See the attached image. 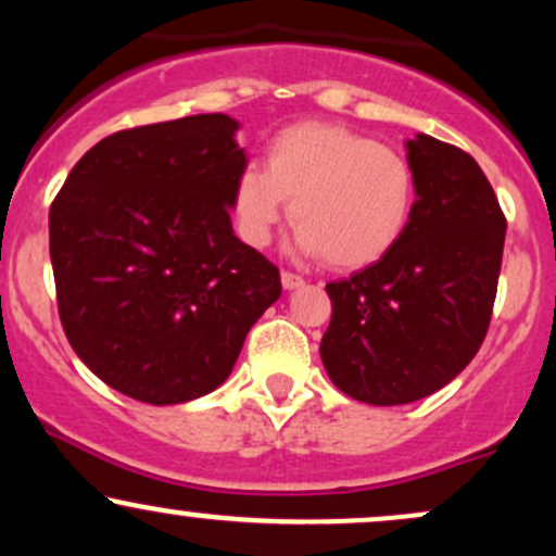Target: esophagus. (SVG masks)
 <instances>
[{
	"mask_svg": "<svg viewBox=\"0 0 556 556\" xmlns=\"http://www.w3.org/2000/svg\"><path fill=\"white\" fill-rule=\"evenodd\" d=\"M282 287L285 290H298V287H303V277L292 271H282Z\"/></svg>",
	"mask_w": 556,
	"mask_h": 556,
	"instance_id": "34e87169",
	"label": "esophagus"
}]
</instances>
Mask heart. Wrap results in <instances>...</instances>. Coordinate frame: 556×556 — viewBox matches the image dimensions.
Instances as JSON below:
<instances>
[{
  "mask_svg": "<svg viewBox=\"0 0 556 556\" xmlns=\"http://www.w3.org/2000/svg\"><path fill=\"white\" fill-rule=\"evenodd\" d=\"M292 201L298 253L363 269L397 248L416 208V175L400 151L334 123L274 132L264 169L248 164L232 185V219L248 245L266 248Z\"/></svg>",
  "mask_w": 556,
  "mask_h": 556,
  "instance_id": "obj_1",
  "label": "heart"
}]
</instances>
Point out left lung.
<instances>
[{
  "mask_svg": "<svg viewBox=\"0 0 556 556\" xmlns=\"http://www.w3.org/2000/svg\"><path fill=\"white\" fill-rule=\"evenodd\" d=\"M410 227L389 256L329 282L321 337L329 379L368 405H407L450 384L486 337L504 251V214L476 159L418 132Z\"/></svg>",
  "mask_w": 556,
  "mask_h": 556,
  "instance_id": "1",
  "label": "left lung"
}]
</instances>
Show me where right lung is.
I'll return each instance as SVG.
<instances>
[{"label": "right lung", "mask_w": 556, "mask_h": 556, "mask_svg": "<svg viewBox=\"0 0 556 556\" xmlns=\"http://www.w3.org/2000/svg\"><path fill=\"white\" fill-rule=\"evenodd\" d=\"M229 114L99 140L49 208L62 327L104 384L177 405L225 384L245 334L282 295L277 266L232 229L248 167Z\"/></svg>", "instance_id": "add662e5"}]
</instances>
